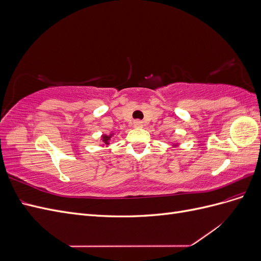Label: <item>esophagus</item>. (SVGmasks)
<instances>
[{
    "instance_id": "34e87169",
    "label": "esophagus",
    "mask_w": 261,
    "mask_h": 261,
    "mask_svg": "<svg viewBox=\"0 0 261 261\" xmlns=\"http://www.w3.org/2000/svg\"><path fill=\"white\" fill-rule=\"evenodd\" d=\"M143 125H144V122H143V121H140V120L134 121V127L139 128V127H143Z\"/></svg>"
}]
</instances>
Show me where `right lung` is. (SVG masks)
Instances as JSON below:
<instances>
[{
  "label": "right lung",
  "instance_id": "add662e5",
  "mask_svg": "<svg viewBox=\"0 0 261 261\" xmlns=\"http://www.w3.org/2000/svg\"><path fill=\"white\" fill-rule=\"evenodd\" d=\"M109 136H103V141H105V143H106V145H108L109 143H108V140H109Z\"/></svg>",
  "mask_w": 261,
  "mask_h": 261
}]
</instances>
